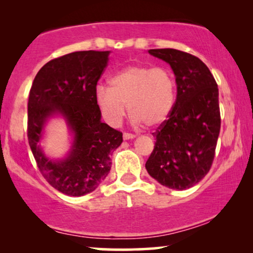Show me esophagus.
Wrapping results in <instances>:
<instances>
[{
	"instance_id": "1",
	"label": "esophagus",
	"mask_w": 253,
	"mask_h": 253,
	"mask_svg": "<svg viewBox=\"0 0 253 253\" xmlns=\"http://www.w3.org/2000/svg\"><path fill=\"white\" fill-rule=\"evenodd\" d=\"M134 137H136V136H134V134H132V133H129V132H124V133H123V139H124V140L133 139Z\"/></svg>"
}]
</instances>
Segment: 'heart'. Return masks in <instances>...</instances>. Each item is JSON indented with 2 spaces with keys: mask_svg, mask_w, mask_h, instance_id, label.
<instances>
[{
  "mask_svg": "<svg viewBox=\"0 0 253 253\" xmlns=\"http://www.w3.org/2000/svg\"><path fill=\"white\" fill-rule=\"evenodd\" d=\"M110 87L95 88V102L109 126H117L126 106L134 123L159 126L167 120L175 100V83L165 68L130 65L110 78Z\"/></svg>",
  "mask_w": 253,
  "mask_h": 253,
  "instance_id": "b5f03b06",
  "label": "heart"
}]
</instances>
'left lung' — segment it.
<instances>
[{
  "label": "left lung",
  "mask_w": 253,
  "mask_h": 253,
  "mask_svg": "<svg viewBox=\"0 0 253 253\" xmlns=\"http://www.w3.org/2000/svg\"><path fill=\"white\" fill-rule=\"evenodd\" d=\"M148 53L170 65L177 95L168 120L153 133L157 141L145 167L161 185L185 190L202 181L213 164L221 126L219 88L198 57L171 48Z\"/></svg>",
  "instance_id": "1"
}]
</instances>
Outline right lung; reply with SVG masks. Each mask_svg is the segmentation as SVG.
<instances>
[{
    "label": "right lung",
    "instance_id": "right-lung-1",
    "mask_svg": "<svg viewBox=\"0 0 253 253\" xmlns=\"http://www.w3.org/2000/svg\"><path fill=\"white\" fill-rule=\"evenodd\" d=\"M109 50L75 51L54 58L34 78L27 103V138L37 166L46 181L68 196L94 191L112 168L110 155L122 144L121 131L101 122L95 102L98 81L108 63ZM61 115L74 134L64 159L51 161L40 140L48 118Z\"/></svg>",
    "mask_w": 253,
    "mask_h": 253
}]
</instances>
